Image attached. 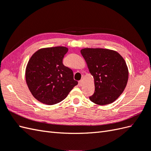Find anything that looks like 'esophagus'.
I'll return each mask as SVG.
<instances>
[{
    "label": "esophagus",
    "instance_id": "1",
    "mask_svg": "<svg viewBox=\"0 0 151 151\" xmlns=\"http://www.w3.org/2000/svg\"><path fill=\"white\" fill-rule=\"evenodd\" d=\"M82 80H80V81H78V86H79V87L82 86Z\"/></svg>",
    "mask_w": 151,
    "mask_h": 151
}]
</instances>
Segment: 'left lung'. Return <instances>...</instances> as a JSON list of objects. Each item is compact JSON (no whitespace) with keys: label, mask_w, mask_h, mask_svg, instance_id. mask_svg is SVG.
I'll return each mask as SVG.
<instances>
[{"label":"left lung","mask_w":151,"mask_h":151,"mask_svg":"<svg viewBox=\"0 0 151 151\" xmlns=\"http://www.w3.org/2000/svg\"><path fill=\"white\" fill-rule=\"evenodd\" d=\"M94 77V93L90 100L100 106L113 103L123 93L129 71L126 62L116 51L102 48L80 51Z\"/></svg>","instance_id":"obj_1"}]
</instances>
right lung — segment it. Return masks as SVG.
I'll use <instances>...</instances> for the list:
<instances>
[{"mask_svg": "<svg viewBox=\"0 0 151 151\" xmlns=\"http://www.w3.org/2000/svg\"><path fill=\"white\" fill-rule=\"evenodd\" d=\"M68 49L58 46L43 48L32 55L26 69V80L30 92L40 102L54 105L68 95L78 82L72 70L63 64Z\"/></svg>", "mask_w": 151, "mask_h": 151, "instance_id": "obj_1", "label": "right lung"}]
</instances>
